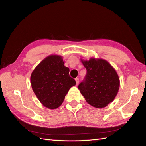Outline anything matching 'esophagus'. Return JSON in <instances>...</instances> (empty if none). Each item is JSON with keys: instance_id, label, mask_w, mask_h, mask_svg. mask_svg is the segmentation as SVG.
I'll return each instance as SVG.
<instances>
[{"instance_id": "esophagus-1", "label": "esophagus", "mask_w": 146, "mask_h": 146, "mask_svg": "<svg viewBox=\"0 0 146 146\" xmlns=\"http://www.w3.org/2000/svg\"><path fill=\"white\" fill-rule=\"evenodd\" d=\"M75 80H76V84H77V85H78V82H79V78H76V79H75Z\"/></svg>"}]
</instances>
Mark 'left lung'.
I'll return each instance as SVG.
<instances>
[{
	"mask_svg": "<svg viewBox=\"0 0 146 146\" xmlns=\"http://www.w3.org/2000/svg\"><path fill=\"white\" fill-rule=\"evenodd\" d=\"M87 72L78 86L87 102L96 108H104L113 101L117 94L120 81L113 66L103 59L81 60Z\"/></svg>",
	"mask_w": 146,
	"mask_h": 146,
	"instance_id": "1",
	"label": "left lung"
}]
</instances>
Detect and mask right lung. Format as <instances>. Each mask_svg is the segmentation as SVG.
<instances>
[{
    "instance_id": "obj_1",
    "label": "right lung",
    "mask_w": 146,
    "mask_h": 146,
    "mask_svg": "<svg viewBox=\"0 0 146 146\" xmlns=\"http://www.w3.org/2000/svg\"><path fill=\"white\" fill-rule=\"evenodd\" d=\"M63 58L50 55L39 63L31 75L33 91L44 107L54 110L62 104L69 89L76 84L69 76Z\"/></svg>"
}]
</instances>
